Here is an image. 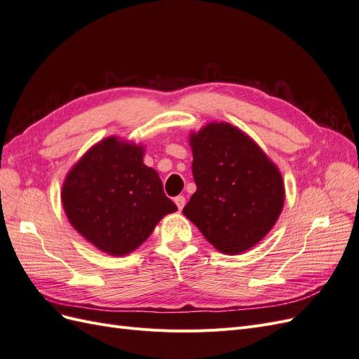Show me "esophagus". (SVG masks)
<instances>
[{
  "label": "esophagus",
  "mask_w": 359,
  "mask_h": 359,
  "mask_svg": "<svg viewBox=\"0 0 359 359\" xmlns=\"http://www.w3.org/2000/svg\"><path fill=\"white\" fill-rule=\"evenodd\" d=\"M173 201H175V203H177L180 211L184 208V205H186V198H184V196H177Z\"/></svg>",
  "instance_id": "esophagus-1"
}]
</instances>
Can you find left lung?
<instances>
[{
	"label": "left lung",
	"mask_w": 359,
	"mask_h": 359,
	"mask_svg": "<svg viewBox=\"0 0 359 359\" xmlns=\"http://www.w3.org/2000/svg\"><path fill=\"white\" fill-rule=\"evenodd\" d=\"M196 191L184 215L220 253L240 255L273 229L285 205V181L264 149L229 123L190 133Z\"/></svg>",
	"instance_id": "1"
}]
</instances>
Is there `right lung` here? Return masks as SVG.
I'll return each instance as SVG.
<instances>
[{
    "mask_svg": "<svg viewBox=\"0 0 359 359\" xmlns=\"http://www.w3.org/2000/svg\"><path fill=\"white\" fill-rule=\"evenodd\" d=\"M144 154V145L109 136L86 151L62 182L70 224L103 253L135 252L163 217L177 211Z\"/></svg>",
    "mask_w": 359,
    "mask_h": 359,
    "instance_id": "add662e5",
    "label": "right lung"
}]
</instances>
